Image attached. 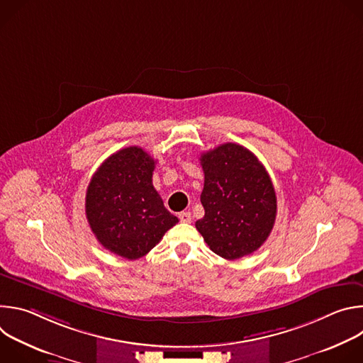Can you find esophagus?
I'll return each mask as SVG.
<instances>
[{"label": "esophagus", "mask_w": 363, "mask_h": 363, "mask_svg": "<svg viewBox=\"0 0 363 363\" xmlns=\"http://www.w3.org/2000/svg\"><path fill=\"white\" fill-rule=\"evenodd\" d=\"M179 221H181V223H185V224H189V223L192 221V216H191V213H188V211L181 213V214H179Z\"/></svg>", "instance_id": "obj_1"}]
</instances>
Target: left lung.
Returning <instances> with one entry per match:
<instances>
[{
    "label": "left lung",
    "mask_w": 363,
    "mask_h": 363,
    "mask_svg": "<svg viewBox=\"0 0 363 363\" xmlns=\"http://www.w3.org/2000/svg\"><path fill=\"white\" fill-rule=\"evenodd\" d=\"M205 216L195 223L208 247L225 260L260 248L277 214L273 182L263 164L247 147L223 143L201 155Z\"/></svg>",
    "instance_id": "obj_1"
}]
</instances>
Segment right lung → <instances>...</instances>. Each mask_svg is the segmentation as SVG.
<instances>
[{
  "label": "right lung",
  "mask_w": 363,
  "mask_h": 363,
  "mask_svg": "<svg viewBox=\"0 0 363 363\" xmlns=\"http://www.w3.org/2000/svg\"><path fill=\"white\" fill-rule=\"evenodd\" d=\"M155 161L139 146L103 162L86 192V217L97 241L128 260L146 255L178 218L153 188Z\"/></svg>",
  "instance_id": "add662e5"
}]
</instances>
